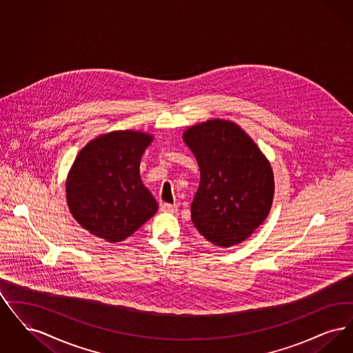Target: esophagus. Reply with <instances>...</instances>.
I'll return each mask as SVG.
<instances>
[{"label": "esophagus", "mask_w": 353, "mask_h": 353, "mask_svg": "<svg viewBox=\"0 0 353 353\" xmlns=\"http://www.w3.org/2000/svg\"><path fill=\"white\" fill-rule=\"evenodd\" d=\"M161 210L163 212H167V213H176L179 206L176 203H161Z\"/></svg>", "instance_id": "esophagus-1"}]
</instances>
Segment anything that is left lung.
Listing matches in <instances>:
<instances>
[{"mask_svg":"<svg viewBox=\"0 0 353 353\" xmlns=\"http://www.w3.org/2000/svg\"><path fill=\"white\" fill-rule=\"evenodd\" d=\"M183 139L201 173L190 206L194 226L219 248L245 241L271 209L274 174L269 160L249 134L228 120L196 124Z\"/></svg>","mask_w":353,"mask_h":353,"instance_id":"left-lung-1","label":"left lung"}]
</instances>
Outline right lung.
Here are the masks:
<instances>
[{
  "label": "right lung",
  "mask_w": 353,
  "mask_h": 353,
  "mask_svg": "<svg viewBox=\"0 0 353 353\" xmlns=\"http://www.w3.org/2000/svg\"><path fill=\"white\" fill-rule=\"evenodd\" d=\"M152 140L144 132L115 131L91 140L77 156L66 199L72 217L91 234L124 241L157 212L140 179V160Z\"/></svg>",
  "instance_id": "add662e5"
}]
</instances>
